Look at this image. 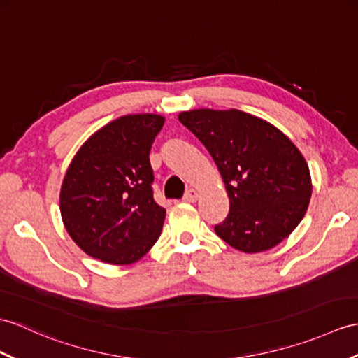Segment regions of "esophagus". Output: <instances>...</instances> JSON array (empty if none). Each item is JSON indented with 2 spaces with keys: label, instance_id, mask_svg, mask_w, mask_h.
<instances>
[{
  "label": "esophagus",
  "instance_id": "esophagus-1",
  "mask_svg": "<svg viewBox=\"0 0 358 358\" xmlns=\"http://www.w3.org/2000/svg\"><path fill=\"white\" fill-rule=\"evenodd\" d=\"M198 196H199V194H198V190L196 189H189L187 192H186V195H185V201L186 203H195L196 199H198Z\"/></svg>",
  "mask_w": 358,
  "mask_h": 358
}]
</instances>
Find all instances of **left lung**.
Wrapping results in <instances>:
<instances>
[{"label": "left lung", "instance_id": "obj_1", "mask_svg": "<svg viewBox=\"0 0 358 358\" xmlns=\"http://www.w3.org/2000/svg\"><path fill=\"white\" fill-rule=\"evenodd\" d=\"M178 120L192 131L218 166L230 212L217 235L244 253L270 250L299 226L313 192L303 155L270 122L239 110L182 111Z\"/></svg>", "mask_w": 358, "mask_h": 358}]
</instances>
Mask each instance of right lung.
<instances>
[{
  "label": "right lung",
  "mask_w": 358,
  "mask_h": 358,
  "mask_svg": "<svg viewBox=\"0 0 358 358\" xmlns=\"http://www.w3.org/2000/svg\"><path fill=\"white\" fill-rule=\"evenodd\" d=\"M160 114H128L90 136L65 172L59 209L80 250L111 265L141 259L160 238L166 210L155 203L149 151Z\"/></svg>",
  "instance_id": "add662e5"
}]
</instances>
